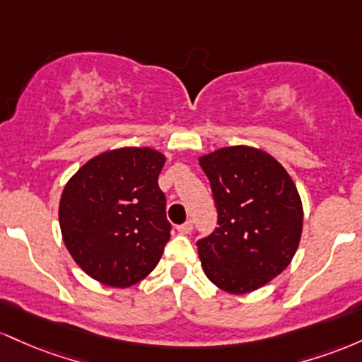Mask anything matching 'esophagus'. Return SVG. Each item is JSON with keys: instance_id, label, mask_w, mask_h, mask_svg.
<instances>
[{"instance_id": "34e87169", "label": "esophagus", "mask_w": 362, "mask_h": 362, "mask_svg": "<svg viewBox=\"0 0 362 362\" xmlns=\"http://www.w3.org/2000/svg\"><path fill=\"white\" fill-rule=\"evenodd\" d=\"M192 229H193V222L192 221H188V222H185V224L177 226V233H181V234H189V233H192Z\"/></svg>"}]
</instances>
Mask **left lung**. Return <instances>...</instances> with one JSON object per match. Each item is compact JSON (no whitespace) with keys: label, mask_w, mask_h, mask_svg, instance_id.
I'll return each mask as SVG.
<instances>
[{"label":"left lung","mask_w":362,"mask_h":362,"mask_svg":"<svg viewBox=\"0 0 362 362\" xmlns=\"http://www.w3.org/2000/svg\"><path fill=\"white\" fill-rule=\"evenodd\" d=\"M217 206L215 230L197 243L209 280L246 294L287 269L303 233V203L282 164L259 148L235 145L202 156Z\"/></svg>","instance_id":"obj_1"}]
</instances>
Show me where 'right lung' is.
<instances>
[{"instance_id":"right-lung-1","label":"right lung","mask_w":362,"mask_h":362,"mask_svg":"<svg viewBox=\"0 0 362 362\" xmlns=\"http://www.w3.org/2000/svg\"><path fill=\"white\" fill-rule=\"evenodd\" d=\"M165 156L148 147L99 153L76 170L59 200L68 251L88 277L111 287L144 280L170 238L159 174Z\"/></svg>"}]
</instances>
